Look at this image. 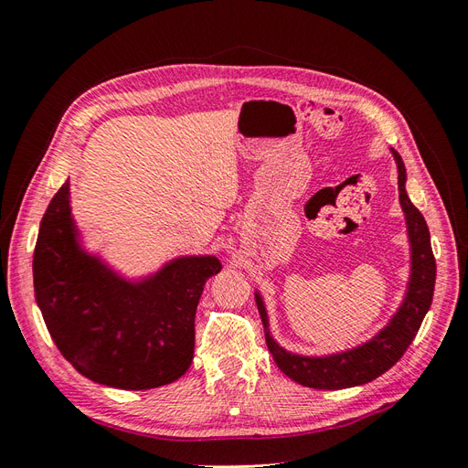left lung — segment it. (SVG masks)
I'll use <instances>...</instances> for the list:
<instances>
[{
  "label": "left lung",
  "instance_id": "8db88e82",
  "mask_svg": "<svg viewBox=\"0 0 468 468\" xmlns=\"http://www.w3.org/2000/svg\"><path fill=\"white\" fill-rule=\"evenodd\" d=\"M392 155L399 165V193L400 205L406 215L408 238L412 244V275L399 313L392 316L387 328H382L371 342L349 351L335 353L325 357H303L289 353L269 334V320L260 292H256V304L265 330L267 349L271 353L279 369L294 382L308 388L339 390L365 385L387 373L399 361L404 351L414 342L423 316L428 314L435 287V258L430 242V229L421 212L408 199L406 193V167L400 154L394 148Z\"/></svg>",
  "mask_w": 468,
  "mask_h": 468
}]
</instances>
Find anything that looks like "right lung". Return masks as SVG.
Segmentation results:
<instances>
[{"label": "right lung", "mask_w": 468, "mask_h": 468, "mask_svg": "<svg viewBox=\"0 0 468 468\" xmlns=\"http://www.w3.org/2000/svg\"><path fill=\"white\" fill-rule=\"evenodd\" d=\"M215 256L169 261L131 282L78 242L69 183L40 220L33 258L37 304L56 347L99 385L146 390L186 375L195 349V313Z\"/></svg>", "instance_id": "add662e5"}]
</instances>
